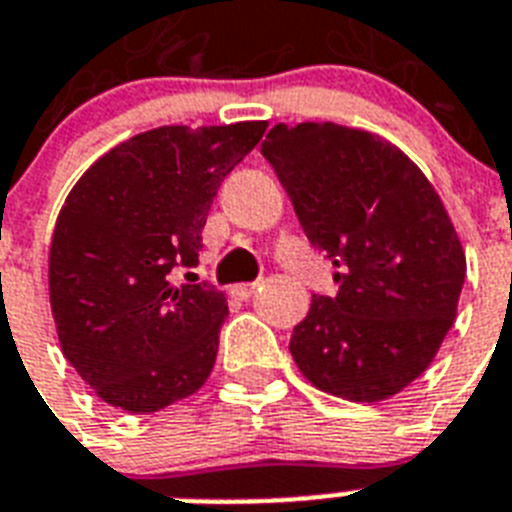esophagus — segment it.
<instances>
[{
    "instance_id": "1",
    "label": "esophagus",
    "mask_w": 512,
    "mask_h": 512,
    "mask_svg": "<svg viewBox=\"0 0 512 512\" xmlns=\"http://www.w3.org/2000/svg\"><path fill=\"white\" fill-rule=\"evenodd\" d=\"M255 289H257V281L255 284H236L231 286V294H234L236 299H249L252 294H255Z\"/></svg>"
}]
</instances>
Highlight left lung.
I'll return each mask as SVG.
<instances>
[{"label":"left lung","mask_w":512,"mask_h":512,"mask_svg":"<svg viewBox=\"0 0 512 512\" xmlns=\"http://www.w3.org/2000/svg\"><path fill=\"white\" fill-rule=\"evenodd\" d=\"M299 226L336 265L292 331L313 386L378 402L413 384L450 331L465 255L442 199L405 152L336 123H278L260 144Z\"/></svg>","instance_id":"1"}]
</instances>
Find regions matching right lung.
I'll return each mask as SVG.
<instances>
[{
  "label": "right lung",
  "instance_id": "obj_1",
  "mask_svg": "<svg viewBox=\"0 0 512 512\" xmlns=\"http://www.w3.org/2000/svg\"><path fill=\"white\" fill-rule=\"evenodd\" d=\"M268 123L162 126L123 141L81 176L57 215L49 299L62 352L97 397L157 413L205 384L228 305L197 268L220 181ZM194 276V273H186Z\"/></svg>",
  "mask_w": 512,
  "mask_h": 512
}]
</instances>
